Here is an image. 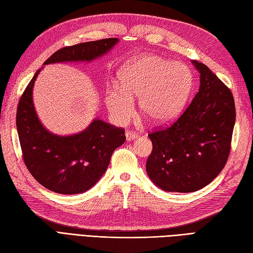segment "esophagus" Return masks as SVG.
<instances>
[{
	"label": "esophagus",
	"mask_w": 253,
	"mask_h": 253,
	"mask_svg": "<svg viewBox=\"0 0 253 253\" xmlns=\"http://www.w3.org/2000/svg\"><path fill=\"white\" fill-rule=\"evenodd\" d=\"M125 135H126V141L127 142H130V141H132V140L137 138V133L132 132V131H126Z\"/></svg>",
	"instance_id": "1"
}]
</instances>
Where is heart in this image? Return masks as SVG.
Returning <instances> with one entry per match:
<instances>
[{
	"instance_id": "obj_1",
	"label": "heart",
	"mask_w": 253,
	"mask_h": 253,
	"mask_svg": "<svg viewBox=\"0 0 253 253\" xmlns=\"http://www.w3.org/2000/svg\"><path fill=\"white\" fill-rule=\"evenodd\" d=\"M119 87L108 90L106 105L112 118L125 123L139 98L140 111L156 125L177 118L192 86L190 69L182 63L146 54L124 65L119 71Z\"/></svg>"
}]
</instances>
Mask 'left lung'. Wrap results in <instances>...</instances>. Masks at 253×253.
<instances>
[{
	"instance_id": "left-lung-1",
	"label": "left lung",
	"mask_w": 253,
	"mask_h": 253,
	"mask_svg": "<svg viewBox=\"0 0 253 253\" xmlns=\"http://www.w3.org/2000/svg\"><path fill=\"white\" fill-rule=\"evenodd\" d=\"M200 88L186 111L164 130L148 134L152 182L168 192H192L211 183L229 157L235 103L231 90L206 65L191 61Z\"/></svg>"
}]
</instances>
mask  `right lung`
<instances>
[{
  "instance_id": "add662e5",
  "label": "right lung",
  "mask_w": 253,
  "mask_h": 253,
  "mask_svg": "<svg viewBox=\"0 0 253 253\" xmlns=\"http://www.w3.org/2000/svg\"><path fill=\"white\" fill-rule=\"evenodd\" d=\"M118 38L83 42L56 51L43 63L93 62L106 55ZM40 68L25 88L17 110V130L24 164L38 183L62 194L85 192L107 171L115 148L124 143V129L99 119L82 131L60 135L42 125L33 101V87Z\"/></svg>"
}]
</instances>
